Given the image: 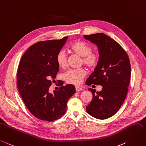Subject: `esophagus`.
<instances>
[{
  "instance_id": "34e87169",
  "label": "esophagus",
  "mask_w": 146,
  "mask_h": 146,
  "mask_svg": "<svg viewBox=\"0 0 146 146\" xmlns=\"http://www.w3.org/2000/svg\"><path fill=\"white\" fill-rule=\"evenodd\" d=\"M82 90H83V88H81V87H80V86H76V90L77 92H80V91H82Z\"/></svg>"
}]
</instances>
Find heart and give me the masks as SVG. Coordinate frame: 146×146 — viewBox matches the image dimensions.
<instances>
[{
	"mask_svg": "<svg viewBox=\"0 0 146 146\" xmlns=\"http://www.w3.org/2000/svg\"><path fill=\"white\" fill-rule=\"evenodd\" d=\"M70 49L73 52L83 57V62L90 68L95 67L98 62V55L92 53V48L87 43L82 41L74 42L70 46ZM56 62L59 66L64 68L67 66V55L64 50H60L56 55ZM84 68L70 69L64 74L65 81L68 84L74 85L80 84L86 76Z\"/></svg>",
	"mask_w": 146,
	"mask_h": 146,
	"instance_id": "1",
	"label": "heart"
}]
</instances>
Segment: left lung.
<instances>
[{"mask_svg":"<svg viewBox=\"0 0 146 146\" xmlns=\"http://www.w3.org/2000/svg\"><path fill=\"white\" fill-rule=\"evenodd\" d=\"M84 37L96 44L99 52L98 64L86 85L102 86L101 92L88 88L93 99L86 111L96 119H108L119 111L127 96L131 77L130 62L123 48L105 34L85 35Z\"/></svg>","mask_w":146,"mask_h":146,"instance_id":"1","label":"left lung"}]
</instances>
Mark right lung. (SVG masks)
Here are the masks:
<instances>
[{"label":"right lung","mask_w":146,"mask_h":146,"mask_svg":"<svg viewBox=\"0 0 146 146\" xmlns=\"http://www.w3.org/2000/svg\"><path fill=\"white\" fill-rule=\"evenodd\" d=\"M68 38L37 42L27 49L19 62V93L31 113L42 120L52 121L63 115L68 100L76 93L73 85L62 86L61 83L58 90L49 92L59 70L56 55Z\"/></svg>","instance_id":"add662e5"}]
</instances>
